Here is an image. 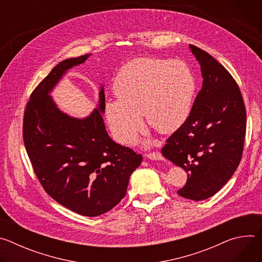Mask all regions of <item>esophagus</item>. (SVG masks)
Returning a JSON list of instances; mask_svg holds the SVG:
<instances>
[{"label":"esophagus","mask_w":262,"mask_h":262,"mask_svg":"<svg viewBox=\"0 0 262 262\" xmlns=\"http://www.w3.org/2000/svg\"><path fill=\"white\" fill-rule=\"evenodd\" d=\"M147 159L149 160H152V161H164V157L162 156L161 152L157 151V152H150V154H147L146 155Z\"/></svg>","instance_id":"1"}]
</instances>
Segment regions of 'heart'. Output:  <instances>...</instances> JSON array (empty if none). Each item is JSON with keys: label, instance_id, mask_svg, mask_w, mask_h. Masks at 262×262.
I'll return each instance as SVG.
<instances>
[{"label": "heart", "instance_id": "1", "mask_svg": "<svg viewBox=\"0 0 262 262\" xmlns=\"http://www.w3.org/2000/svg\"><path fill=\"white\" fill-rule=\"evenodd\" d=\"M196 82L190 67L180 60L138 58L116 76L117 99L104 103L108 129L119 144L133 145L147 123L161 134H172L188 120Z\"/></svg>", "mask_w": 262, "mask_h": 262}]
</instances>
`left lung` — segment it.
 Masks as SVG:
<instances>
[{"label":"left lung","instance_id":"left-lung-1","mask_svg":"<svg viewBox=\"0 0 262 262\" xmlns=\"http://www.w3.org/2000/svg\"><path fill=\"white\" fill-rule=\"evenodd\" d=\"M203 78L190 116L163 147V156L188 173L177 193L194 201L219 192L238 167L246 134V108L227 69L190 45Z\"/></svg>","mask_w":262,"mask_h":262}]
</instances>
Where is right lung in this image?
<instances>
[{
  "label": "right lung",
  "instance_id": "right-lung-1",
  "mask_svg": "<svg viewBox=\"0 0 262 262\" xmlns=\"http://www.w3.org/2000/svg\"><path fill=\"white\" fill-rule=\"evenodd\" d=\"M91 55L63 60L31 94L24 116V143L46 192L64 207L86 216L100 215L126 194L129 177L142 156L115 143L105 130L104 88L83 118L72 117L51 93L74 66Z\"/></svg>",
  "mask_w": 262,
  "mask_h": 262
}]
</instances>
